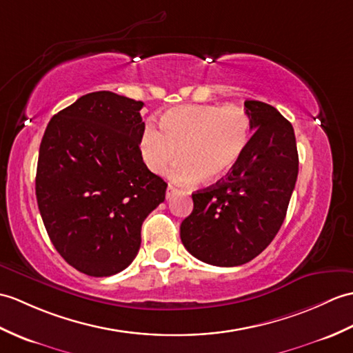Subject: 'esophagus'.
I'll return each mask as SVG.
<instances>
[{
  "mask_svg": "<svg viewBox=\"0 0 353 353\" xmlns=\"http://www.w3.org/2000/svg\"><path fill=\"white\" fill-rule=\"evenodd\" d=\"M176 192H177V188L173 186V185H168V188H167V199H171V196H173Z\"/></svg>",
  "mask_w": 353,
  "mask_h": 353,
  "instance_id": "obj_1",
  "label": "esophagus"
}]
</instances>
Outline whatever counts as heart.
Listing matches in <instances>:
<instances>
[{"label":"heart","instance_id":"b5f03b06","mask_svg":"<svg viewBox=\"0 0 353 353\" xmlns=\"http://www.w3.org/2000/svg\"><path fill=\"white\" fill-rule=\"evenodd\" d=\"M161 130L147 125L139 139L141 157L153 173L162 174L179 154L173 170L177 183L209 182L228 176L247 152L251 121L237 105H185L159 119Z\"/></svg>","mask_w":353,"mask_h":353}]
</instances>
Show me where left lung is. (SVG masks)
I'll return each instance as SVG.
<instances>
[{"instance_id":"obj_1","label":"left lung","mask_w":353,"mask_h":353,"mask_svg":"<svg viewBox=\"0 0 353 353\" xmlns=\"http://www.w3.org/2000/svg\"><path fill=\"white\" fill-rule=\"evenodd\" d=\"M252 137L225 179L192 194V214L180 239L194 257L214 266H239L272 242L298 179L293 126L274 106L245 101Z\"/></svg>"}]
</instances>
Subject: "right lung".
Listing matches in <instances>:
<instances>
[{
    "mask_svg": "<svg viewBox=\"0 0 353 353\" xmlns=\"http://www.w3.org/2000/svg\"><path fill=\"white\" fill-rule=\"evenodd\" d=\"M141 101L94 92L57 112L40 143L36 196L55 250L90 276L126 269L167 183L143 161Z\"/></svg>",
    "mask_w": 353,
    "mask_h": 353,
    "instance_id": "right-lung-1",
    "label": "right lung"
}]
</instances>
